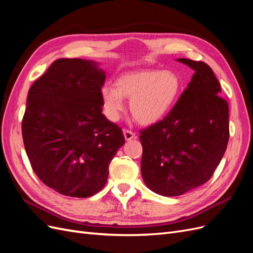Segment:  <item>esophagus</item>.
Returning a JSON list of instances; mask_svg holds the SVG:
<instances>
[{"label":"esophagus","instance_id":"esophagus-1","mask_svg":"<svg viewBox=\"0 0 253 253\" xmlns=\"http://www.w3.org/2000/svg\"><path fill=\"white\" fill-rule=\"evenodd\" d=\"M124 135L126 140H131L136 137V134L133 131H129V129H124Z\"/></svg>","mask_w":253,"mask_h":253}]
</instances>
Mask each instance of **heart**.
<instances>
[{
    "instance_id": "1",
    "label": "heart",
    "mask_w": 253,
    "mask_h": 253,
    "mask_svg": "<svg viewBox=\"0 0 253 253\" xmlns=\"http://www.w3.org/2000/svg\"><path fill=\"white\" fill-rule=\"evenodd\" d=\"M178 76L170 71L149 70L120 76L114 85L101 88L103 110L110 120L117 121L125 110L124 98H129V111L141 125H152L171 111L181 93Z\"/></svg>"
}]
</instances>
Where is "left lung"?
Instances as JSON below:
<instances>
[{
    "label": "left lung",
    "mask_w": 253,
    "mask_h": 253,
    "mask_svg": "<svg viewBox=\"0 0 253 253\" xmlns=\"http://www.w3.org/2000/svg\"><path fill=\"white\" fill-rule=\"evenodd\" d=\"M178 61L193 68V77L167 116L139 136L143 181L163 196H178L208 181L229 140V106L211 67Z\"/></svg>",
    "instance_id": "left-lung-1"
}]
</instances>
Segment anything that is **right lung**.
Listing matches in <instances>:
<instances>
[{
	"label": "right lung",
	"mask_w": 253,
	"mask_h": 253,
	"mask_svg": "<svg viewBox=\"0 0 253 253\" xmlns=\"http://www.w3.org/2000/svg\"><path fill=\"white\" fill-rule=\"evenodd\" d=\"M104 80L96 62L62 58L29 88L22 120L26 154L44 185L62 195L85 198L103 189L126 141L102 114Z\"/></svg>",
	"instance_id": "1"
}]
</instances>
